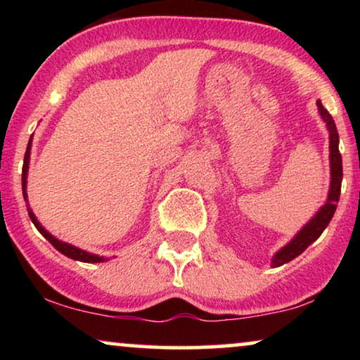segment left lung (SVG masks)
Segmentation results:
<instances>
[{
    "mask_svg": "<svg viewBox=\"0 0 360 360\" xmlns=\"http://www.w3.org/2000/svg\"><path fill=\"white\" fill-rule=\"evenodd\" d=\"M318 111L321 115L323 121L326 122V127L329 131V162H331V185H329V193L328 200L324 203L316 214L313 216L311 219L308 221L307 224L303 226V229H300V233L295 236V238L290 240L287 245H283L282 249L278 250L277 254L272 257V267H280V265L290 262L295 257H298L300 254L303 252L304 249L308 248L309 244L314 243L326 226L329 221L333 219L334 211L338 208L339 195H341V181H342V159L341 154H339V134L336 129V124H334L333 116L329 115L326 108L321 105V101H316Z\"/></svg>",
    "mask_w": 360,
    "mask_h": 360,
    "instance_id": "1",
    "label": "left lung"
}]
</instances>
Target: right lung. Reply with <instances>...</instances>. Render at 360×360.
Returning a JSON list of instances; mask_svg holds the SVG:
<instances>
[{"label":"right lung","mask_w":360,"mask_h":360,"mask_svg":"<svg viewBox=\"0 0 360 360\" xmlns=\"http://www.w3.org/2000/svg\"><path fill=\"white\" fill-rule=\"evenodd\" d=\"M31 141H32V136L31 139H29V144H27V149H26V154H24V165H22V196L24 200L27 201V191H26V184H27V169H29V155H31ZM27 213H29V218L36 226L39 233H41L44 238H46L49 243H51L53 248H56L58 252H62L63 255H67V257H70L73 260H80V262H88V264H98V262H105L108 260L106 257H100V255L96 254H90L86 252V250H82L75 248V245L68 244V243H63V240H58L57 238H53V236L46 231V228H42V224L39 223L36 216H34L32 210L29 208V203H27Z\"/></svg>","instance_id":"add662e5"}]
</instances>
